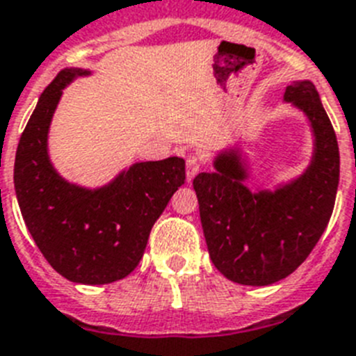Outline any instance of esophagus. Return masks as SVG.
Masks as SVG:
<instances>
[{"label":"esophagus","mask_w":356,"mask_h":356,"mask_svg":"<svg viewBox=\"0 0 356 356\" xmlns=\"http://www.w3.org/2000/svg\"><path fill=\"white\" fill-rule=\"evenodd\" d=\"M187 180H193L194 176L198 175L200 171H202L203 167V158L200 156L198 153H189L187 154Z\"/></svg>","instance_id":"1"}]
</instances>
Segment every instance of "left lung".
Here are the masks:
<instances>
[{
  "mask_svg": "<svg viewBox=\"0 0 356 356\" xmlns=\"http://www.w3.org/2000/svg\"><path fill=\"white\" fill-rule=\"evenodd\" d=\"M314 126L315 156L308 171L275 193H250L236 154H221L216 171L193 180L214 266L239 284L266 286L296 272L326 230L339 187V144L315 86L286 88Z\"/></svg>",
  "mask_w": 356,
  "mask_h": 356,
  "instance_id": "left-lung-1",
  "label": "left lung"
}]
</instances>
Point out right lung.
<instances>
[{
  "mask_svg": "<svg viewBox=\"0 0 356 356\" xmlns=\"http://www.w3.org/2000/svg\"><path fill=\"white\" fill-rule=\"evenodd\" d=\"M84 74L60 70L42 91L17 144L14 185L26 229L51 268L68 281L108 284L138 266L154 221L185 184V162L135 163L99 191L66 184L48 160V127L60 90Z\"/></svg>",
  "mask_w": 356,
  "mask_h": 356,
  "instance_id": "add662e5",
  "label": "right lung"
}]
</instances>
